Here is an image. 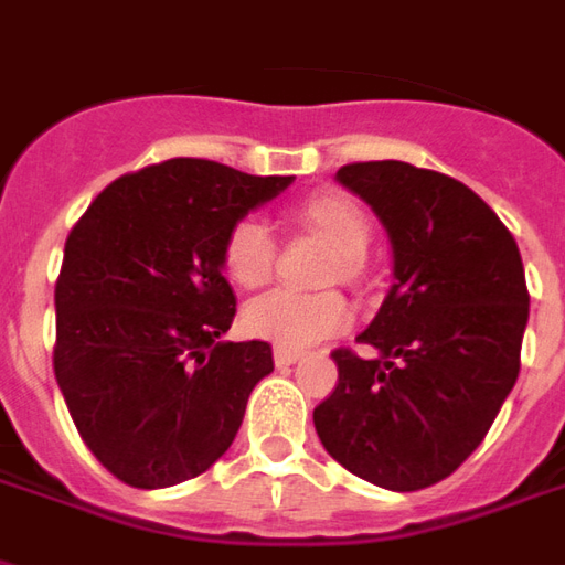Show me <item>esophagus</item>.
Instances as JSON below:
<instances>
[{"instance_id":"1","label":"esophagus","mask_w":565,"mask_h":565,"mask_svg":"<svg viewBox=\"0 0 565 565\" xmlns=\"http://www.w3.org/2000/svg\"><path fill=\"white\" fill-rule=\"evenodd\" d=\"M274 361H277L279 367H288V364L300 361V352H298V349H286V345H277V349H274Z\"/></svg>"}]
</instances>
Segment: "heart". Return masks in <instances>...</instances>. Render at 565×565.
I'll return each instance as SVG.
<instances>
[{"label":"heart","instance_id":"obj_1","mask_svg":"<svg viewBox=\"0 0 565 565\" xmlns=\"http://www.w3.org/2000/svg\"><path fill=\"white\" fill-rule=\"evenodd\" d=\"M298 220L303 228H310L316 237H322L337 253V270L333 277L343 282H355L361 274V258L367 255L370 220L352 198L324 192V195L307 198L298 207ZM277 246L274 234L262 220H241L234 225L225 246H222V270L225 277L241 288H262L274 277ZM243 331L253 333L267 343L286 345V349H303L322 337H331L349 324V307L340 295H295L286 288H277L270 295L249 300L243 307Z\"/></svg>","mask_w":565,"mask_h":565}]
</instances>
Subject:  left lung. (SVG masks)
I'll use <instances>...</instances> for the list:
<instances>
[{"mask_svg": "<svg viewBox=\"0 0 565 565\" xmlns=\"http://www.w3.org/2000/svg\"><path fill=\"white\" fill-rule=\"evenodd\" d=\"M337 183L388 232L394 282L358 333L376 358L333 352L340 379L312 424L352 476L422 491L479 448L512 394L530 319L521 253L455 177L385 159L343 164Z\"/></svg>", "mask_w": 565, "mask_h": 565, "instance_id": "1", "label": "left lung"}]
</instances>
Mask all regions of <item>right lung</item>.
<instances>
[{
	"label": "right lung",
	"mask_w": 565,
	"mask_h": 565,
	"mask_svg": "<svg viewBox=\"0 0 565 565\" xmlns=\"http://www.w3.org/2000/svg\"><path fill=\"white\" fill-rule=\"evenodd\" d=\"M295 177L168 159L114 180L65 241L53 373L98 463L131 488L195 479L232 448L265 340L232 343L222 246Z\"/></svg>",
	"instance_id": "1"
}]
</instances>
